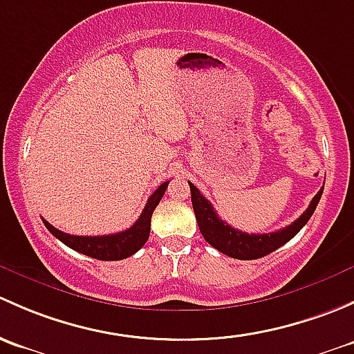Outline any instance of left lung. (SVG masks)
<instances>
[{"label": "left lung", "instance_id": "8db88e82", "mask_svg": "<svg viewBox=\"0 0 354 354\" xmlns=\"http://www.w3.org/2000/svg\"><path fill=\"white\" fill-rule=\"evenodd\" d=\"M189 187H191V201L192 207H194L196 220H198L199 230H201L204 240L209 245H213L216 250H220L221 254H227V256L233 259H242V261H252V259L264 257L268 254L274 252L281 245H285L286 242H290L305 227V223L310 220L317 204H319L320 198H322L324 191V187L320 189L313 196V199L308 204L307 209H305V213L298 220H295L293 223L288 225V227L281 228L278 232L257 233V235L256 233H250L249 235V233L235 230L230 225L225 223L218 216L214 207L211 206V203L204 198L192 182H189Z\"/></svg>", "mask_w": 354, "mask_h": 354}]
</instances>
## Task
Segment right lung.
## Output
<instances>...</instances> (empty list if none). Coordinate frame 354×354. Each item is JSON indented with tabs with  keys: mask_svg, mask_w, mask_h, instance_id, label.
Segmentation results:
<instances>
[{
	"mask_svg": "<svg viewBox=\"0 0 354 354\" xmlns=\"http://www.w3.org/2000/svg\"><path fill=\"white\" fill-rule=\"evenodd\" d=\"M167 185L169 182H163L158 189L150 196L147 206L141 211V216L138 218L136 223L131 228L124 232L112 233V235H100V236H80V235H69L57 228H54L53 225L47 223L46 220L44 225L47 227V230L53 233L56 239H59L64 245H68L69 249L76 250L80 254H85V256L98 259V261H121L133 254H136L141 247L147 243L148 236H150V227H151V214L155 211L156 204L160 203V199L163 198L167 191Z\"/></svg>",
	"mask_w": 354,
	"mask_h": 354,
	"instance_id": "add662e5",
	"label": "right lung"
}]
</instances>
